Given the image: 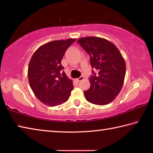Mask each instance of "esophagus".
Instances as JSON below:
<instances>
[{"mask_svg": "<svg viewBox=\"0 0 153 153\" xmlns=\"http://www.w3.org/2000/svg\"><path fill=\"white\" fill-rule=\"evenodd\" d=\"M84 79V77H83V76H80L79 77H78V78L77 79V82H81V81H82L83 79Z\"/></svg>", "mask_w": 153, "mask_h": 153, "instance_id": "esophagus-1", "label": "esophagus"}]
</instances>
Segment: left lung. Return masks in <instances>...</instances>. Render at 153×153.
Wrapping results in <instances>:
<instances>
[{"label": "left lung", "mask_w": 153, "mask_h": 153, "mask_svg": "<svg viewBox=\"0 0 153 153\" xmlns=\"http://www.w3.org/2000/svg\"><path fill=\"white\" fill-rule=\"evenodd\" d=\"M77 43L90 57L92 70L90 88L84 91L88 101L97 105H107L122 88L126 76V63L120 51L112 42L99 37L81 38Z\"/></svg>", "instance_id": "left-lung-1"}]
</instances>
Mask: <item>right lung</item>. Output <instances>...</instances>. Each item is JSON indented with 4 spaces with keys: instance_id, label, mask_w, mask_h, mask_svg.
Here are the masks:
<instances>
[{
    "instance_id": "add662e5",
    "label": "right lung",
    "mask_w": 153,
    "mask_h": 153,
    "mask_svg": "<svg viewBox=\"0 0 153 153\" xmlns=\"http://www.w3.org/2000/svg\"><path fill=\"white\" fill-rule=\"evenodd\" d=\"M76 39L55 40L41 46L28 65V80L33 94L45 105L55 107L65 102L74 88L63 69L61 60Z\"/></svg>"
}]
</instances>
